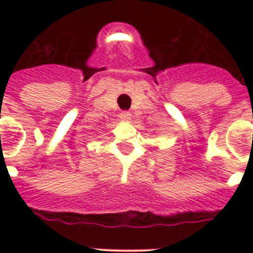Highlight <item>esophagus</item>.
Listing matches in <instances>:
<instances>
[{"instance_id": "obj_1", "label": "esophagus", "mask_w": 253, "mask_h": 253, "mask_svg": "<svg viewBox=\"0 0 253 253\" xmlns=\"http://www.w3.org/2000/svg\"><path fill=\"white\" fill-rule=\"evenodd\" d=\"M119 117H121V119H122V121H130L131 113H130V111H122Z\"/></svg>"}]
</instances>
